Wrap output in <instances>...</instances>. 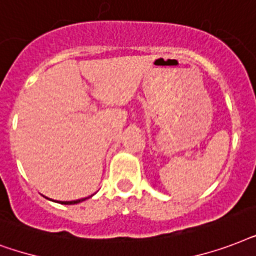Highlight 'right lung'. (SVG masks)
<instances>
[{
  "label": "right lung",
  "instance_id": "add662e5",
  "mask_svg": "<svg viewBox=\"0 0 256 256\" xmlns=\"http://www.w3.org/2000/svg\"><path fill=\"white\" fill-rule=\"evenodd\" d=\"M90 198V196H89ZM88 199V198H84V199H78V200H72V202H57V203H61V204H77L80 203V202H82V200Z\"/></svg>",
  "mask_w": 256,
  "mask_h": 256
}]
</instances>
